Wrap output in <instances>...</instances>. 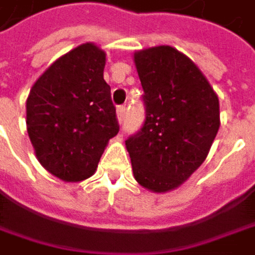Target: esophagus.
Instances as JSON below:
<instances>
[{
    "label": "esophagus",
    "instance_id": "34e87169",
    "mask_svg": "<svg viewBox=\"0 0 255 255\" xmlns=\"http://www.w3.org/2000/svg\"><path fill=\"white\" fill-rule=\"evenodd\" d=\"M125 116H126V108L125 107H119L117 108V120H119V123H122L125 120Z\"/></svg>",
    "mask_w": 255,
    "mask_h": 255
}]
</instances>
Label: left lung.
<instances>
[{
    "label": "left lung",
    "instance_id": "1",
    "mask_svg": "<svg viewBox=\"0 0 255 255\" xmlns=\"http://www.w3.org/2000/svg\"><path fill=\"white\" fill-rule=\"evenodd\" d=\"M133 63L145 122L126 148L135 180L164 194L185 183L207 157L221 125L219 99L198 66L173 46L136 51Z\"/></svg>",
    "mask_w": 255,
    "mask_h": 255
}]
</instances>
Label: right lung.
<instances>
[{
    "label": "right lung",
    "instance_id": "1",
    "mask_svg": "<svg viewBox=\"0 0 255 255\" xmlns=\"http://www.w3.org/2000/svg\"><path fill=\"white\" fill-rule=\"evenodd\" d=\"M105 61L104 49L82 43L57 58L26 98V130L37 161L63 182L91 177L119 133Z\"/></svg>",
    "mask_w": 255,
    "mask_h": 255
}]
</instances>
